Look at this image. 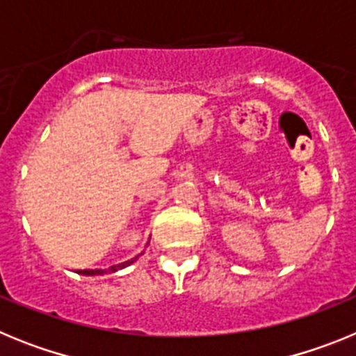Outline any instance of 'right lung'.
I'll use <instances>...</instances> for the list:
<instances>
[{"instance_id": "1", "label": "right lung", "mask_w": 356, "mask_h": 356, "mask_svg": "<svg viewBox=\"0 0 356 356\" xmlns=\"http://www.w3.org/2000/svg\"><path fill=\"white\" fill-rule=\"evenodd\" d=\"M135 259H131V260H128V262H122V264H119V266H112L108 269L110 273H115L118 271V269H122V267H127V266H130L131 262H134ZM80 273V275H85V276H96V275H103V273H106V271H103V269H83V271H78Z\"/></svg>"}]
</instances>
